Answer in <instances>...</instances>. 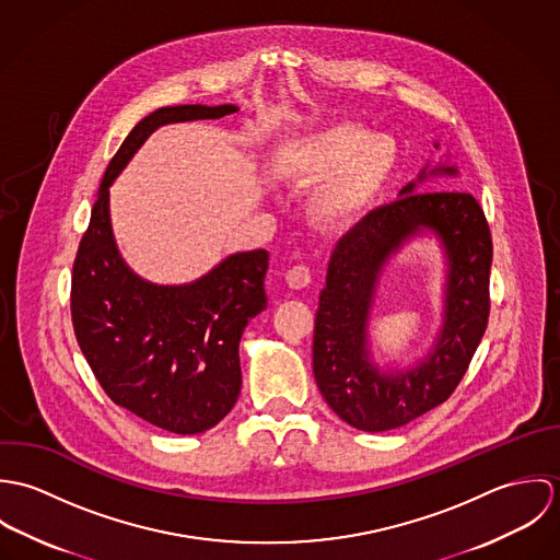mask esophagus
Instances as JSON below:
<instances>
[{"instance_id": "1", "label": "esophagus", "mask_w": 560, "mask_h": 560, "mask_svg": "<svg viewBox=\"0 0 560 560\" xmlns=\"http://www.w3.org/2000/svg\"><path fill=\"white\" fill-rule=\"evenodd\" d=\"M284 278H287V284H289L291 289H304V287L311 284L313 273H311V269H308L306 265H293V267L287 271Z\"/></svg>"}]
</instances>
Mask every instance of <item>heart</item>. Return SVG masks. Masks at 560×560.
Returning <instances> with one entry per match:
<instances>
[{"instance_id":"heart-1","label":"heart","mask_w":560,"mask_h":560,"mask_svg":"<svg viewBox=\"0 0 560 560\" xmlns=\"http://www.w3.org/2000/svg\"><path fill=\"white\" fill-rule=\"evenodd\" d=\"M399 163L397 144L369 129L340 122L284 144L282 165L293 183L327 180L317 196V211L329 224L362 215L384 191Z\"/></svg>"}]
</instances>
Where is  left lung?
I'll return each mask as SVG.
<instances>
[{"label":"left lung","instance_id":"1","mask_svg":"<svg viewBox=\"0 0 560 560\" xmlns=\"http://www.w3.org/2000/svg\"><path fill=\"white\" fill-rule=\"evenodd\" d=\"M438 149V144H435ZM455 176L440 163L371 211L336 243L315 319L313 371L323 399L351 427L390 431L442 405L459 386L489 319L491 233L472 194L420 191L427 176ZM420 230H431L450 260L445 323L432 353L407 372L382 374L370 362L365 323L387 258Z\"/></svg>","mask_w":560,"mask_h":560}]
</instances>
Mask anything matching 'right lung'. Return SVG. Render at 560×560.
Instances as JSON below:
<instances>
[{
  "label": "right lung",
  "mask_w": 560,
  "mask_h": 560,
  "mask_svg": "<svg viewBox=\"0 0 560 560\" xmlns=\"http://www.w3.org/2000/svg\"><path fill=\"white\" fill-rule=\"evenodd\" d=\"M235 112L237 105H174L142 118L105 170L73 265L71 317L96 382L116 405L178 435L215 427L237 402L241 334L267 308L269 254H233L191 284L147 282L116 247L109 185L161 125Z\"/></svg>",
  "instance_id": "right-lung-1"
}]
</instances>
